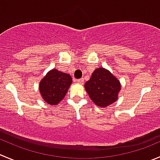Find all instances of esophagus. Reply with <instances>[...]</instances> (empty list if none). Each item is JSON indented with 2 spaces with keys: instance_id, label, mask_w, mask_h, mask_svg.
Wrapping results in <instances>:
<instances>
[{
  "instance_id": "34e87169",
  "label": "esophagus",
  "mask_w": 160,
  "mask_h": 160,
  "mask_svg": "<svg viewBox=\"0 0 160 160\" xmlns=\"http://www.w3.org/2000/svg\"><path fill=\"white\" fill-rule=\"evenodd\" d=\"M77 83H80V84H83V78L78 79V80H77Z\"/></svg>"
}]
</instances>
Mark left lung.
I'll use <instances>...</instances> for the list:
<instances>
[{
  "instance_id": "8db88e82",
  "label": "left lung",
  "mask_w": 160,
  "mask_h": 160,
  "mask_svg": "<svg viewBox=\"0 0 160 160\" xmlns=\"http://www.w3.org/2000/svg\"><path fill=\"white\" fill-rule=\"evenodd\" d=\"M84 87L93 102L101 107H106L116 102L121 88L119 80L103 68L96 69Z\"/></svg>"
}]
</instances>
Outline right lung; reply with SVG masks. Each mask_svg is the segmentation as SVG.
Wrapping results in <instances>:
<instances>
[{
	"instance_id": "right-lung-1",
	"label": "right lung",
	"mask_w": 160,
	"mask_h": 160,
	"mask_svg": "<svg viewBox=\"0 0 160 160\" xmlns=\"http://www.w3.org/2000/svg\"><path fill=\"white\" fill-rule=\"evenodd\" d=\"M71 83L70 75L52 69L42 79L39 88L44 100L49 105H55L62 100Z\"/></svg>"
}]
</instances>
